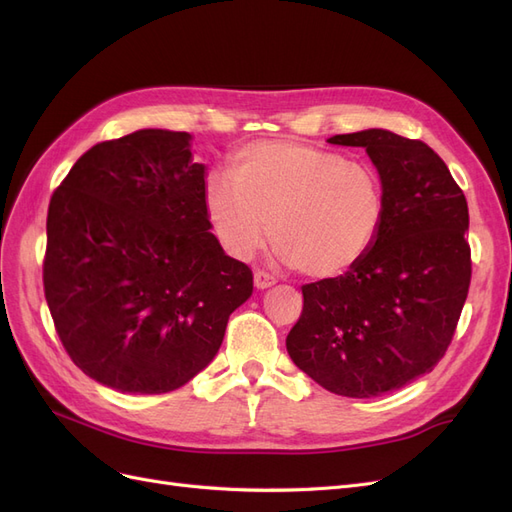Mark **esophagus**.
<instances>
[{
    "label": "esophagus",
    "mask_w": 512,
    "mask_h": 512,
    "mask_svg": "<svg viewBox=\"0 0 512 512\" xmlns=\"http://www.w3.org/2000/svg\"><path fill=\"white\" fill-rule=\"evenodd\" d=\"M275 282H277V280H275L273 275H269V273H265V271H254V286H256L258 290H267V288H271Z\"/></svg>",
    "instance_id": "34e87169"
}]
</instances>
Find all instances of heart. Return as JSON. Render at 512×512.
<instances>
[{
	"label": "heart",
	"mask_w": 512,
	"mask_h": 512,
	"mask_svg": "<svg viewBox=\"0 0 512 512\" xmlns=\"http://www.w3.org/2000/svg\"><path fill=\"white\" fill-rule=\"evenodd\" d=\"M205 213L224 250L254 256L269 237L288 265L314 280L354 269L374 247L386 213L380 175L363 162L299 141H258L211 175Z\"/></svg>",
	"instance_id": "1"
}]
</instances>
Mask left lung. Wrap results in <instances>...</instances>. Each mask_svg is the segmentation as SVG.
<instances>
[{
    "label": "left lung",
    "instance_id": "left-lung-1",
    "mask_svg": "<svg viewBox=\"0 0 512 512\" xmlns=\"http://www.w3.org/2000/svg\"><path fill=\"white\" fill-rule=\"evenodd\" d=\"M327 143L365 149L384 185V224L354 269L301 288L286 350L322 389L380 397L429 374L451 344L472 275L468 203L421 141L369 128Z\"/></svg>",
    "mask_w": 512,
    "mask_h": 512
}]
</instances>
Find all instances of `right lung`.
Masks as SVG:
<instances>
[{
    "instance_id": "add662e5",
    "label": "right lung",
    "mask_w": 512,
    "mask_h": 512,
    "mask_svg": "<svg viewBox=\"0 0 512 512\" xmlns=\"http://www.w3.org/2000/svg\"><path fill=\"white\" fill-rule=\"evenodd\" d=\"M205 179L192 134L145 128L91 147L51 198L46 303L74 365L108 389L190 382L252 297V271L211 232Z\"/></svg>"
}]
</instances>
